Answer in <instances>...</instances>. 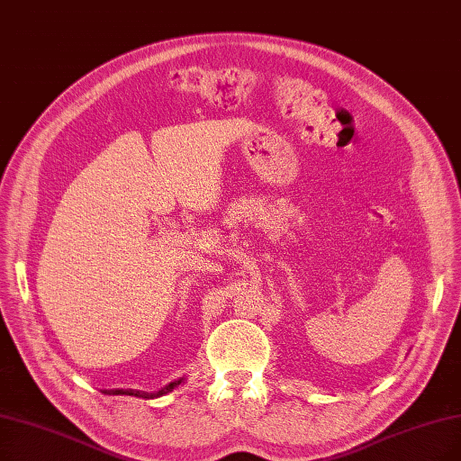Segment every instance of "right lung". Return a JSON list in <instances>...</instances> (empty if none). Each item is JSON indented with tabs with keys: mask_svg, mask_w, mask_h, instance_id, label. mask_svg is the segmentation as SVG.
<instances>
[{
	"mask_svg": "<svg viewBox=\"0 0 461 461\" xmlns=\"http://www.w3.org/2000/svg\"><path fill=\"white\" fill-rule=\"evenodd\" d=\"M183 383H185V376L173 380V383H169V384L164 386L162 390L152 392V393L141 392V390H122V388H118V390H104V393H107V395H135V397H143V399H154V397H162V395L173 392L178 384H183Z\"/></svg>",
	"mask_w": 461,
	"mask_h": 461,
	"instance_id": "obj_1",
	"label": "right lung"
}]
</instances>
